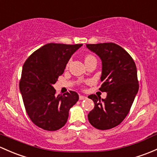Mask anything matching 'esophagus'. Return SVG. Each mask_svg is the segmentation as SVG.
I'll return each instance as SVG.
<instances>
[{"instance_id": "esophagus-1", "label": "esophagus", "mask_w": 157, "mask_h": 157, "mask_svg": "<svg viewBox=\"0 0 157 157\" xmlns=\"http://www.w3.org/2000/svg\"><path fill=\"white\" fill-rule=\"evenodd\" d=\"M87 97H86V96H83V95H80V96H79V98H80V100H84V99H86V98Z\"/></svg>"}]
</instances>
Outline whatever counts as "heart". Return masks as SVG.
<instances>
[{"label": "heart", "instance_id": "b5f03b06", "mask_svg": "<svg viewBox=\"0 0 157 157\" xmlns=\"http://www.w3.org/2000/svg\"><path fill=\"white\" fill-rule=\"evenodd\" d=\"M92 58H94L93 56H91V55H89V56H87L86 57V59H85V60H87V59H92Z\"/></svg>", "mask_w": 157, "mask_h": 157}]
</instances>
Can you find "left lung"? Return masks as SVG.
Segmentation results:
<instances>
[{
    "label": "left lung",
    "mask_w": 157,
    "mask_h": 157,
    "mask_svg": "<svg viewBox=\"0 0 157 157\" xmlns=\"http://www.w3.org/2000/svg\"><path fill=\"white\" fill-rule=\"evenodd\" d=\"M86 47L101 60L99 90L107 92L105 99L94 94L89 95L95 106L89 113L88 120L98 129H110L126 118L138 93L136 65L131 56L113 43L86 44Z\"/></svg>",
    "instance_id": "8db88e82"
}]
</instances>
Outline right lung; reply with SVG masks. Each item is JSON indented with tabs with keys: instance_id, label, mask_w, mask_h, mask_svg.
I'll list each match as a JSON object with an SVG mask.
<instances>
[{
	"instance_id": "add662e5",
	"label": "right lung",
	"mask_w": 157,
	"mask_h": 157,
	"mask_svg": "<svg viewBox=\"0 0 157 157\" xmlns=\"http://www.w3.org/2000/svg\"><path fill=\"white\" fill-rule=\"evenodd\" d=\"M82 46L47 44L33 52L23 65L19 90L25 108L31 121L43 129L56 131L65 126L69 110L79 99L74 91L56 95L52 85Z\"/></svg>"
}]
</instances>
